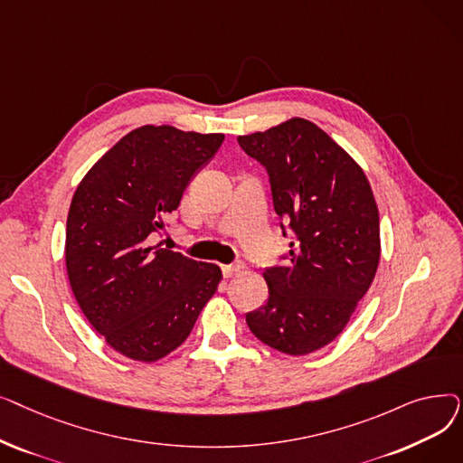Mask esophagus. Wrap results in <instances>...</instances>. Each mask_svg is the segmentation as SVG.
<instances>
[{"label": "esophagus", "instance_id": "esophagus-1", "mask_svg": "<svg viewBox=\"0 0 463 463\" xmlns=\"http://www.w3.org/2000/svg\"><path fill=\"white\" fill-rule=\"evenodd\" d=\"M241 270H244V266H241V264H223L222 266V272H223L225 278L238 276Z\"/></svg>", "mask_w": 463, "mask_h": 463}]
</instances>
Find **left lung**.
<instances>
[{"label":"left lung","instance_id":"obj_1","mask_svg":"<svg viewBox=\"0 0 463 463\" xmlns=\"http://www.w3.org/2000/svg\"><path fill=\"white\" fill-rule=\"evenodd\" d=\"M238 144L266 168L274 210L295 236L287 264L264 270L269 300L246 323L272 349L313 353L342 334L375 278L373 191L360 165L304 118L238 137Z\"/></svg>","mask_w":463,"mask_h":463}]
</instances>
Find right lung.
I'll return each mask as SVG.
<instances>
[{
  "instance_id": "add662e5",
  "label": "right lung",
  "mask_w": 463,
  "mask_h": 463,
  "mask_svg": "<svg viewBox=\"0 0 463 463\" xmlns=\"http://www.w3.org/2000/svg\"><path fill=\"white\" fill-rule=\"evenodd\" d=\"M223 138L142 126L119 138L72 194L65 232L69 283L90 325L119 354L156 362L173 353L222 281L217 264L154 241Z\"/></svg>"
}]
</instances>
